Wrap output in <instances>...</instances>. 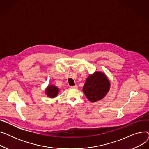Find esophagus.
<instances>
[{"mask_svg": "<svg viewBox=\"0 0 149 149\" xmlns=\"http://www.w3.org/2000/svg\"><path fill=\"white\" fill-rule=\"evenodd\" d=\"M72 89H77L78 88V86L77 85H75L74 86H71Z\"/></svg>", "mask_w": 149, "mask_h": 149, "instance_id": "obj_1", "label": "esophagus"}]
</instances>
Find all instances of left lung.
I'll return each mask as SVG.
<instances>
[{"mask_svg":"<svg viewBox=\"0 0 149 149\" xmlns=\"http://www.w3.org/2000/svg\"><path fill=\"white\" fill-rule=\"evenodd\" d=\"M111 82L106 75L101 71H96L90 75L85 81L83 92L92 103L103 99L110 90Z\"/></svg>","mask_w":149,"mask_h":149,"instance_id":"8db88e82","label":"left lung"}]
</instances>
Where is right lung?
<instances>
[{"instance_id": "1", "label": "right lung", "mask_w": 149, "mask_h": 149, "mask_svg": "<svg viewBox=\"0 0 149 149\" xmlns=\"http://www.w3.org/2000/svg\"><path fill=\"white\" fill-rule=\"evenodd\" d=\"M59 91V88H57L56 86L50 84L45 89V94L47 97L51 98H54L58 95Z\"/></svg>"}]
</instances>
